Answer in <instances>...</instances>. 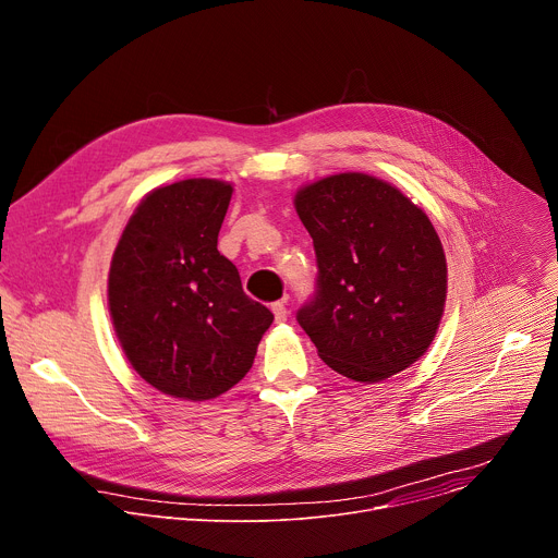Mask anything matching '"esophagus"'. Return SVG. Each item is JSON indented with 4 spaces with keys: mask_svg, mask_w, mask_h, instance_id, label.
<instances>
[{
    "mask_svg": "<svg viewBox=\"0 0 558 558\" xmlns=\"http://www.w3.org/2000/svg\"><path fill=\"white\" fill-rule=\"evenodd\" d=\"M271 311H274V317H276V323H284V320H287V315H289V311H287L284 302H274V304H271Z\"/></svg>",
    "mask_w": 558,
    "mask_h": 558,
    "instance_id": "esophagus-1",
    "label": "esophagus"
}]
</instances>
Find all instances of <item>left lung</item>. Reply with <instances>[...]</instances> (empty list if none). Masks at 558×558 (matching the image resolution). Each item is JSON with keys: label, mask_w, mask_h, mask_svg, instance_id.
<instances>
[{"label": "left lung", "mask_w": 558, "mask_h": 558, "mask_svg": "<svg viewBox=\"0 0 558 558\" xmlns=\"http://www.w3.org/2000/svg\"><path fill=\"white\" fill-rule=\"evenodd\" d=\"M293 205L317 258L315 298L298 311L317 355L364 384L409 368L437 336L448 289L426 211L362 172L313 181Z\"/></svg>", "instance_id": "obj_1"}]
</instances>
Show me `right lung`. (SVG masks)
Instances as JSON below:
<instances>
[{"instance_id":"obj_1","label":"right lung","mask_w":558,"mask_h":558,"mask_svg":"<svg viewBox=\"0 0 558 558\" xmlns=\"http://www.w3.org/2000/svg\"><path fill=\"white\" fill-rule=\"evenodd\" d=\"M231 183L185 179L143 196L108 274V308L132 368L156 390L205 402L241 381L274 323L218 252Z\"/></svg>"}]
</instances>
